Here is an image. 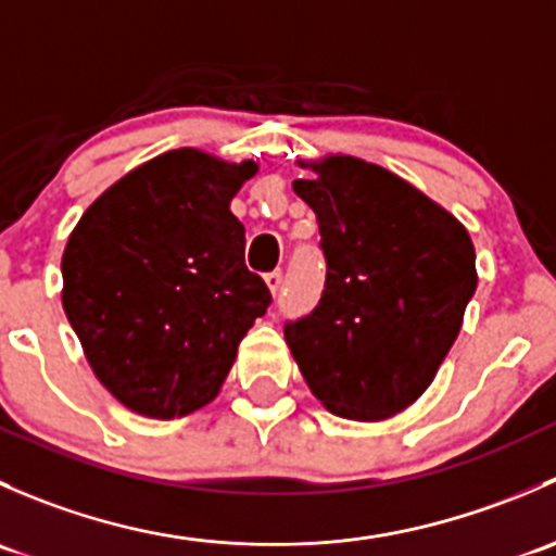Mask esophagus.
Here are the masks:
<instances>
[{
    "label": "esophagus",
    "mask_w": 556,
    "mask_h": 556,
    "mask_svg": "<svg viewBox=\"0 0 556 556\" xmlns=\"http://www.w3.org/2000/svg\"><path fill=\"white\" fill-rule=\"evenodd\" d=\"M263 279H266V285H268V290H271V295H277L279 290H282V271H279V268H277V271H268Z\"/></svg>",
    "instance_id": "1"
}]
</instances>
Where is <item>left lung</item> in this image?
<instances>
[{"instance_id": "left-lung-1", "label": "left lung", "mask_w": 556, "mask_h": 556, "mask_svg": "<svg viewBox=\"0 0 556 556\" xmlns=\"http://www.w3.org/2000/svg\"><path fill=\"white\" fill-rule=\"evenodd\" d=\"M312 169L293 190L317 215L328 274L285 339L330 412L374 422L433 382L476 293V252L450 212L382 166L333 155Z\"/></svg>"}]
</instances>
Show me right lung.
Masks as SVG:
<instances>
[{"mask_svg":"<svg viewBox=\"0 0 556 556\" xmlns=\"http://www.w3.org/2000/svg\"><path fill=\"white\" fill-rule=\"evenodd\" d=\"M255 169L172 150L106 188L72 231L64 312L99 382L131 412L172 419L210 403L271 304L228 210Z\"/></svg>","mask_w":556,"mask_h":556,"instance_id":"obj_1","label":"right lung"}]
</instances>
